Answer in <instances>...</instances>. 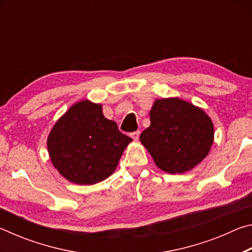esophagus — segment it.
<instances>
[{"label":"esophagus","mask_w":252,"mask_h":252,"mask_svg":"<svg viewBox=\"0 0 252 252\" xmlns=\"http://www.w3.org/2000/svg\"><path fill=\"white\" fill-rule=\"evenodd\" d=\"M131 135V138L134 140V141H136V140L139 139V136H140V131H134V132H132V133L130 134Z\"/></svg>","instance_id":"34e87169"}]
</instances>
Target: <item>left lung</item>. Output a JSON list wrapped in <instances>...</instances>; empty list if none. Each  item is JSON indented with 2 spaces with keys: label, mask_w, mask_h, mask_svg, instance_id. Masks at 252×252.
Listing matches in <instances>:
<instances>
[{
  "label": "left lung",
  "mask_w": 252,
  "mask_h": 252,
  "mask_svg": "<svg viewBox=\"0 0 252 252\" xmlns=\"http://www.w3.org/2000/svg\"><path fill=\"white\" fill-rule=\"evenodd\" d=\"M151 125L140 141L162 171L176 174L192 170L208 156L213 143V123L202 109L169 97L156 100Z\"/></svg>",
  "instance_id": "8db88e82"
}]
</instances>
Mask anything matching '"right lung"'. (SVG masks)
Returning <instances> with one entry per match:
<instances>
[{
	"label": "right lung",
	"instance_id": "add662e5",
	"mask_svg": "<svg viewBox=\"0 0 252 252\" xmlns=\"http://www.w3.org/2000/svg\"><path fill=\"white\" fill-rule=\"evenodd\" d=\"M132 139L108 120L102 105L76 102L55 122L48 136L54 168L76 185H94L109 178Z\"/></svg>",
	"mask_w": 252,
	"mask_h": 252
}]
</instances>
